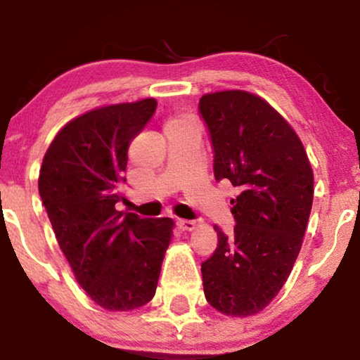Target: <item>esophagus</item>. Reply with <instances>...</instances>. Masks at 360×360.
Segmentation results:
<instances>
[{"label": "esophagus", "instance_id": "obj_1", "mask_svg": "<svg viewBox=\"0 0 360 360\" xmlns=\"http://www.w3.org/2000/svg\"><path fill=\"white\" fill-rule=\"evenodd\" d=\"M176 225H177V229L183 230V232H191V230L195 229L194 220H183V219H179L176 222Z\"/></svg>", "mask_w": 360, "mask_h": 360}]
</instances>
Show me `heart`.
<instances>
[{
    "mask_svg": "<svg viewBox=\"0 0 360 360\" xmlns=\"http://www.w3.org/2000/svg\"><path fill=\"white\" fill-rule=\"evenodd\" d=\"M191 120L186 118V117H172L167 120V122L165 123V131L166 130H171V128H176V127H181V124L184 123H189Z\"/></svg>",
    "mask_w": 360,
    "mask_h": 360,
    "instance_id": "heart-1",
    "label": "heart"
}]
</instances>
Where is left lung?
<instances>
[{"label":"left lung","instance_id":"1","mask_svg":"<svg viewBox=\"0 0 360 360\" xmlns=\"http://www.w3.org/2000/svg\"><path fill=\"white\" fill-rule=\"evenodd\" d=\"M199 112L214 150V176L230 181L233 236L217 225V248L202 265L204 295L227 316L270 304L298 258L313 205L314 179L290 123L258 95L205 94Z\"/></svg>","mask_w":360,"mask_h":360}]
</instances>
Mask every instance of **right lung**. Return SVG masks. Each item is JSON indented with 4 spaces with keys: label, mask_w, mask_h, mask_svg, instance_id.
Here are the masks:
<instances>
[{
    "label": "right lung",
    "mask_w": 360,
    "mask_h": 360,
    "mask_svg": "<svg viewBox=\"0 0 360 360\" xmlns=\"http://www.w3.org/2000/svg\"><path fill=\"white\" fill-rule=\"evenodd\" d=\"M155 98L90 110L52 140L39 194L75 280L98 306L130 311L155 296L174 222L120 212L128 148L156 110Z\"/></svg>",
    "instance_id": "1"
}]
</instances>
